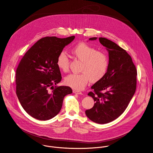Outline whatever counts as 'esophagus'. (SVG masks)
<instances>
[{
  "label": "esophagus",
  "mask_w": 153,
  "mask_h": 153,
  "mask_svg": "<svg viewBox=\"0 0 153 153\" xmlns=\"http://www.w3.org/2000/svg\"><path fill=\"white\" fill-rule=\"evenodd\" d=\"M73 93H74V94H82V92L80 91H79V90H74L73 91Z\"/></svg>",
  "instance_id": "obj_1"
}]
</instances>
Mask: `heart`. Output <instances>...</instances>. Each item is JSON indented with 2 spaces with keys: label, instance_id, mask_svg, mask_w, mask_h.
I'll return each instance as SVG.
<instances>
[{
  "label": "heart",
  "instance_id": "heart-1",
  "mask_svg": "<svg viewBox=\"0 0 153 153\" xmlns=\"http://www.w3.org/2000/svg\"><path fill=\"white\" fill-rule=\"evenodd\" d=\"M72 56L82 62L78 74H71L65 79L66 84L74 89H83L91 80L100 81L105 76L109 67V59L105 53L91 45L80 42L70 49ZM56 65L59 70L66 73L69 70V59L64 52L59 53Z\"/></svg>",
  "mask_w": 153,
  "mask_h": 153
}]
</instances>
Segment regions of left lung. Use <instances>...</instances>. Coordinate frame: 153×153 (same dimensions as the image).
Listing matches in <instances>:
<instances>
[{"label": "left lung", "instance_id": "left-lung-1", "mask_svg": "<svg viewBox=\"0 0 153 153\" xmlns=\"http://www.w3.org/2000/svg\"><path fill=\"white\" fill-rule=\"evenodd\" d=\"M99 41L109 52V67L104 78L92 85L93 91L88 94L95 104L85 114L94 122L104 124L118 118L128 107L136 91L137 73L126 50L105 38L100 37Z\"/></svg>", "mask_w": 153, "mask_h": 153}]
</instances>
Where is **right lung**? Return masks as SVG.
Masks as SVG:
<instances>
[{
	"instance_id": "add662e5",
	"label": "right lung",
	"mask_w": 153,
	"mask_h": 153,
	"mask_svg": "<svg viewBox=\"0 0 153 153\" xmlns=\"http://www.w3.org/2000/svg\"><path fill=\"white\" fill-rule=\"evenodd\" d=\"M74 38H42L19 63L16 73V94L24 109L32 117L41 120L53 118L60 112L64 97L72 93L70 87L53 85L62 79L57 57Z\"/></svg>"
}]
</instances>
